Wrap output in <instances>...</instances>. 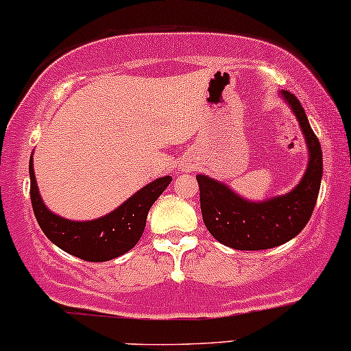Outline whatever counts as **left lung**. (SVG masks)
Returning <instances> with one entry per match:
<instances>
[{"label": "left lung", "mask_w": 351, "mask_h": 351, "mask_svg": "<svg viewBox=\"0 0 351 351\" xmlns=\"http://www.w3.org/2000/svg\"><path fill=\"white\" fill-rule=\"evenodd\" d=\"M281 98L296 116L309 150V163L296 188L282 196L252 202L227 184L206 175L196 176L202 221L217 242L235 250H267L289 242L306 227L315 208L324 170L320 142L296 96L282 90Z\"/></svg>", "instance_id": "obj_1"}]
</instances>
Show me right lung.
Wrapping results in <instances>:
<instances>
[{"instance_id":"1","label":"right lung","mask_w":351,"mask_h":351,"mask_svg":"<svg viewBox=\"0 0 351 351\" xmlns=\"http://www.w3.org/2000/svg\"><path fill=\"white\" fill-rule=\"evenodd\" d=\"M29 175L34 216L42 232L63 252L84 261H108L134 248L145 229L147 214L152 204L171 183V176H162L138 189L106 216L77 222L50 213L44 204L34 175L32 157L29 160Z\"/></svg>"}]
</instances>
